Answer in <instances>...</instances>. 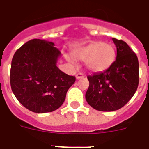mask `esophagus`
Returning a JSON list of instances; mask_svg holds the SVG:
<instances>
[{
  "label": "esophagus",
  "mask_w": 149,
  "mask_h": 149,
  "mask_svg": "<svg viewBox=\"0 0 149 149\" xmlns=\"http://www.w3.org/2000/svg\"><path fill=\"white\" fill-rule=\"evenodd\" d=\"M75 77H76V79H77V80H78V79L82 78V77H84V74L82 73H77V74H76Z\"/></svg>",
  "instance_id": "obj_1"
}]
</instances>
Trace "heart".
Segmentation results:
<instances>
[{
	"label": "heart",
	"instance_id": "1",
	"mask_svg": "<svg viewBox=\"0 0 149 149\" xmlns=\"http://www.w3.org/2000/svg\"><path fill=\"white\" fill-rule=\"evenodd\" d=\"M72 55L75 59L85 61V66L91 72H101L109 69L116 58V51L111 44L104 42H94L74 50ZM71 63L73 58L66 57Z\"/></svg>",
	"mask_w": 149,
	"mask_h": 149
}]
</instances>
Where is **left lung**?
<instances>
[{
    "instance_id": "1",
    "label": "left lung",
    "mask_w": 149,
    "mask_h": 149,
    "mask_svg": "<svg viewBox=\"0 0 149 149\" xmlns=\"http://www.w3.org/2000/svg\"><path fill=\"white\" fill-rule=\"evenodd\" d=\"M117 57L106 71L87 77L89 86L86 93L87 103L96 110L113 111L130 100L139 84L137 57L129 45L112 38Z\"/></svg>"
}]
</instances>
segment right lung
<instances>
[{"label": "right lung", "mask_w": 149, "mask_h": 149, "mask_svg": "<svg viewBox=\"0 0 149 149\" xmlns=\"http://www.w3.org/2000/svg\"><path fill=\"white\" fill-rule=\"evenodd\" d=\"M61 53L52 42L33 39L15 53L10 71V84L17 100L35 113L55 111L75 82L57 66Z\"/></svg>", "instance_id": "right-lung-1"}]
</instances>
